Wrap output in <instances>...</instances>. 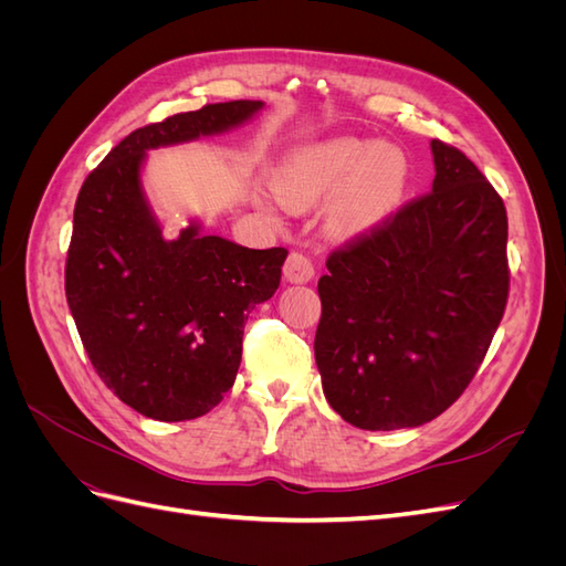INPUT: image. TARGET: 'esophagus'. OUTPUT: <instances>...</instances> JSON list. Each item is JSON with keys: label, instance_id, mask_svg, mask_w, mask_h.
I'll use <instances>...</instances> for the list:
<instances>
[{"label": "esophagus", "instance_id": "34e87169", "mask_svg": "<svg viewBox=\"0 0 566 566\" xmlns=\"http://www.w3.org/2000/svg\"><path fill=\"white\" fill-rule=\"evenodd\" d=\"M283 273L290 283H306L314 279V264L304 252H290Z\"/></svg>", "mask_w": 566, "mask_h": 566}]
</instances>
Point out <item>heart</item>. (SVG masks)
<instances>
[{
  "mask_svg": "<svg viewBox=\"0 0 566 566\" xmlns=\"http://www.w3.org/2000/svg\"><path fill=\"white\" fill-rule=\"evenodd\" d=\"M408 179L406 158L389 144L335 139L297 150L273 177L290 208L335 196L331 219L342 231H361L397 208Z\"/></svg>",
  "mask_w": 566,
  "mask_h": 566,
  "instance_id": "1",
  "label": "heart"
}]
</instances>
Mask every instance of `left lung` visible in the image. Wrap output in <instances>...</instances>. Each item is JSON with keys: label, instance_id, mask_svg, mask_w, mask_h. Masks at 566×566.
Returning <instances> with one entry per match:
<instances>
[{"label": "left lung", "instance_id": "8db88e82", "mask_svg": "<svg viewBox=\"0 0 566 566\" xmlns=\"http://www.w3.org/2000/svg\"><path fill=\"white\" fill-rule=\"evenodd\" d=\"M432 191L335 248L318 279L323 394L361 430L441 416L482 366L510 293L503 198L432 139Z\"/></svg>", "mask_w": 566, "mask_h": 566}]
</instances>
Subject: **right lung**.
Listing matches in <instances>:
<instances>
[{"instance_id": "1", "label": "right lung", "mask_w": 566, "mask_h": 566, "mask_svg": "<svg viewBox=\"0 0 566 566\" xmlns=\"http://www.w3.org/2000/svg\"><path fill=\"white\" fill-rule=\"evenodd\" d=\"M260 108L227 101L134 129L77 193L67 306L98 378L146 418L193 420L224 399L248 312L276 293L287 250H250L198 227L167 241L142 193L144 153L224 132Z\"/></svg>"}]
</instances>
